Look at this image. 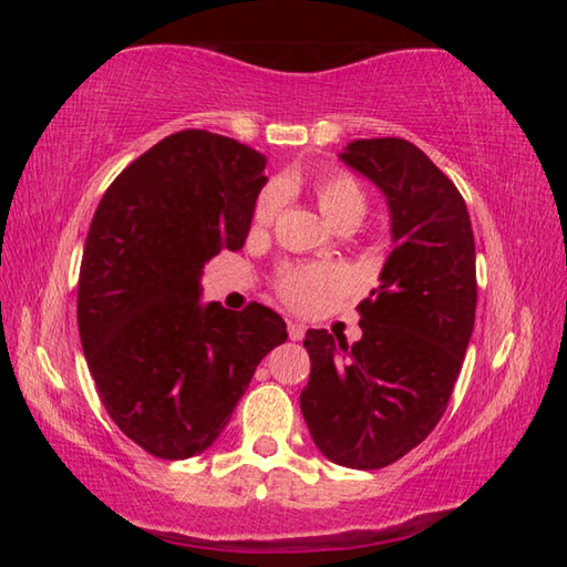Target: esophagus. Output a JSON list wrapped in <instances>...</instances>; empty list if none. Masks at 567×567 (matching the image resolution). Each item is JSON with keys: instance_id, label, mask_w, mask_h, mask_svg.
<instances>
[{"instance_id": "34e87169", "label": "esophagus", "mask_w": 567, "mask_h": 567, "mask_svg": "<svg viewBox=\"0 0 567 567\" xmlns=\"http://www.w3.org/2000/svg\"><path fill=\"white\" fill-rule=\"evenodd\" d=\"M287 334H290V340H302L305 338V324L302 322H287Z\"/></svg>"}]
</instances>
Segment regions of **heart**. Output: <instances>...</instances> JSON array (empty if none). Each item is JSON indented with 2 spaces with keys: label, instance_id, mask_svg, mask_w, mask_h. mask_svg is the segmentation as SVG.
I'll list each match as a JSON object with an SVG mask.
<instances>
[{
  "label": "heart",
  "instance_id": "obj_1",
  "mask_svg": "<svg viewBox=\"0 0 567 567\" xmlns=\"http://www.w3.org/2000/svg\"><path fill=\"white\" fill-rule=\"evenodd\" d=\"M315 197H318V205L322 215L330 219V223L338 225H358L360 219L368 213V197H364V189L360 182L354 179L348 172H322V175L315 179ZM282 205V189L277 185H270L262 189V195L257 197L255 213H252V225L255 227H267L277 217V209ZM330 285V275L320 270H287L280 280V295L282 300L295 307V310H312L315 305L320 302L322 290Z\"/></svg>",
  "mask_w": 567,
  "mask_h": 567
}]
</instances>
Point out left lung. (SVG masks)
<instances>
[{"label":"left lung","mask_w":567,"mask_h":567,"mask_svg":"<svg viewBox=\"0 0 567 567\" xmlns=\"http://www.w3.org/2000/svg\"><path fill=\"white\" fill-rule=\"evenodd\" d=\"M340 159L385 195L392 252L352 348L307 330L300 408L324 457L378 470L433 433L453 395L475 324V237L463 195L412 142L354 140Z\"/></svg>","instance_id":"1"}]
</instances>
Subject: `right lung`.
Instances as JSON below:
<instances>
[{"label":"right lung","mask_w":567,"mask_h":567,"mask_svg":"<svg viewBox=\"0 0 567 567\" xmlns=\"http://www.w3.org/2000/svg\"><path fill=\"white\" fill-rule=\"evenodd\" d=\"M265 162L237 140L182 130L124 167L92 217L82 350L114 425L155 457L213 445L257 364L287 340L270 307L199 302L205 262L245 245Z\"/></svg>","instance_id":"obj_1"}]
</instances>
